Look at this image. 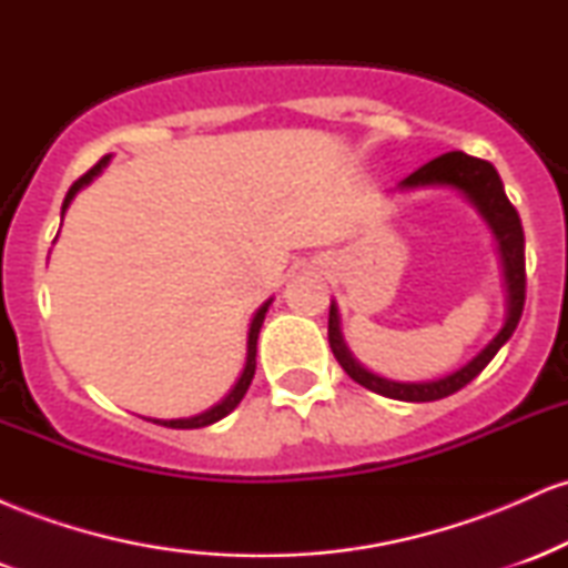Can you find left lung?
I'll list each match as a JSON object with an SVG mask.
<instances>
[{"mask_svg": "<svg viewBox=\"0 0 568 568\" xmlns=\"http://www.w3.org/2000/svg\"><path fill=\"white\" fill-rule=\"evenodd\" d=\"M419 186H454L465 194L467 200L478 207L480 216L486 219V224L491 226L494 237L499 243L501 253V266H505V280H507V321L501 325V331L491 342L486 344L478 355L473 357L467 366H462L454 374L443 376V379L433 382H393L384 379V376L371 374L361 366V363L352 357V352L344 344L342 331H338V310L336 304H331L328 312V342L334 349V357L338 366L347 371L349 379L371 389V393H379L384 397H395V400L406 403H429L440 400L459 393L465 384H470L475 376L484 371L491 357L497 355L501 344L513 336V331L518 328L520 315H524L526 304V256H524V226H520L518 211L513 207V202L507 200L505 186L497 168L491 162L470 158L465 152H446L440 158L429 160L427 165H422L419 171H414L408 179L400 181V189H419Z\"/></svg>", "mask_w": 568, "mask_h": 568, "instance_id": "obj_1", "label": "left lung"}]
</instances>
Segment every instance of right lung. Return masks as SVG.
Masks as SVG:
<instances>
[{"instance_id": "add662e5", "label": "right lung", "mask_w": 568, "mask_h": 568, "mask_svg": "<svg viewBox=\"0 0 568 568\" xmlns=\"http://www.w3.org/2000/svg\"><path fill=\"white\" fill-rule=\"evenodd\" d=\"M106 162H109V158H101V160L95 162L93 168H90L88 173L82 175V179H77L74 184H71L67 200H63V211H67L69 202L74 200V194L80 192L82 186H88L90 181H93L95 175L101 173L103 168H106ZM270 304H272V298H270V302H264L262 306H258V312H256V315H253L251 331H247V361H245V371H243V376H240V379H237V384H234V387H232V393L226 395L221 403H216V406L207 408V410H202V414H197V416H189V419H154V422H158V425H162V427H173V429H197V427H207V425H213V422L224 419L226 414H232V410L237 408V403L243 400L245 393H247V387H251L253 374H256V342H258V331H262L264 315H266V310H270Z\"/></svg>"}]
</instances>
